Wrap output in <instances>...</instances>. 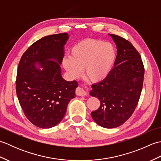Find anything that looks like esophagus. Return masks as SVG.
<instances>
[{
	"instance_id": "34e87169",
	"label": "esophagus",
	"mask_w": 161,
	"mask_h": 161,
	"mask_svg": "<svg viewBox=\"0 0 161 161\" xmlns=\"http://www.w3.org/2000/svg\"><path fill=\"white\" fill-rule=\"evenodd\" d=\"M75 93L80 96H85L86 95V91L81 87H77L76 88V91H75Z\"/></svg>"
}]
</instances>
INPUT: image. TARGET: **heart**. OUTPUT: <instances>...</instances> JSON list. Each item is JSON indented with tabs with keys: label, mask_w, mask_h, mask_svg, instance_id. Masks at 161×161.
<instances>
[{
	"label": "heart",
	"mask_w": 161,
	"mask_h": 161,
	"mask_svg": "<svg viewBox=\"0 0 161 161\" xmlns=\"http://www.w3.org/2000/svg\"><path fill=\"white\" fill-rule=\"evenodd\" d=\"M116 50L109 42L86 39L72 47L70 56L63 59V66L73 78L78 77L82 68L84 75L92 82L104 80L114 68L116 59Z\"/></svg>",
	"instance_id": "heart-1"
}]
</instances>
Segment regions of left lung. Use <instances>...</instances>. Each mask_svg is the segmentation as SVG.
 I'll return each instance as SVG.
<instances>
[{"label": "left lung", "mask_w": 161, "mask_h": 161, "mask_svg": "<svg viewBox=\"0 0 161 161\" xmlns=\"http://www.w3.org/2000/svg\"><path fill=\"white\" fill-rule=\"evenodd\" d=\"M109 35L118 50L114 68L104 80L92 85L90 95L100 101L97 110L91 112L94 121L102 127L112 129L124 124L135 111L145 69L139 53L129 41Z\"/></svg>", "instance_id": "obj_1"}]
</instances>
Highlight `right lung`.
<instances>
[{"label":"right lung","mask_w":161,"mask_h":161,"mask_svg":"<svg viewBox=\"0 0 161 161\" xmlns=\"http://www.w3.org/2000/svg\"><path fill=\"white\" fill-rule=\"evenodd\" d=\"M68 38L67 33L44 36L29 47L19 61L17 97L26 118L39 128L59 124L75 97L78 84L65 80L60 67Z\"/></svg>","instance_id":"obj_1"}]
</instances>
